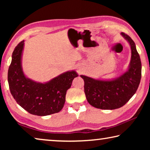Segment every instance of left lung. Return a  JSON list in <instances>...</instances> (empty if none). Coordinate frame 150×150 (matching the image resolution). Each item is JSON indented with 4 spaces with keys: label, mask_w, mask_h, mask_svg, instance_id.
I'll return each mask as SVG.
<instances>
[{
    "label": "left lung",
    "mask_w": 150,
    "mask_h": 150,
    "mask_svg": "<svg viewBox=\"0 0 150 150\" xmlns=\"http://www.w3.org/2000/svg\"><path fill=\"white\" fill-rule=\"evenodd\" d=\"M130 45L132 56L129 69L120 77L111 81H103L81 75L84 80V90L91 105L103 110H113L123 106L136 93L142 77V63L135 43L122 32Z\"/></svg>",
    "instance_id": "8db88e82"
}]
</instances>
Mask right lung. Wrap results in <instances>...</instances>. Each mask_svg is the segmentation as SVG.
Wrapping results in <instances>:
<instances>
[{"label":"right lung","instance_id":"add662e5","mask_svg":"<svg viewBox=\"0 0 150 150\" xmlns=\"http://www.w3.org/2000/svg\"><path fill=\"white\" fill-rule=\"evenodd\" d=\"M24 44L23 40L14 48L8 68V81L12 96L32 115L47 116L59 112L64 106L66 92L77 73L75 71L63 73L45 83L26 77L21 64Z\"/></svg>","mask_w":150,"mask_h":150}]
</instances>
